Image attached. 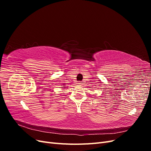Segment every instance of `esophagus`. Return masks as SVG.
I'll list each match as a JSON object with an SVG mask.
<instances>
[{"label": "esophagus", "mask_w": 151, "mask_h": 151, "mask_svg": "<svg viewBox=\"0 0 151 151\" xmlns=\"http://www.w3.org/2000/svg\"><path fill=\"white\" fill-rule=\"evenodd\" d=\"M82 84H83V82H81V81H78V82H77V84L81 85Z\"/></svg>", "instance_id": "esophagus-1"}]
</instances>
